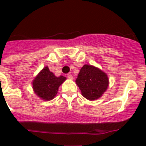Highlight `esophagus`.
I'll return each mask as SVG.
<instances>
[{
  "instance_id": "obj_1",
  "label": "esophagus",
  "mask_w": 146,
  "mask_h": 146,
  "mask_svg": "<svg viewBox=\"0 0 146 146\" xmlns=\"http://www.w3.org/2000/svg\"><path fill=\"white\" fill-rule=\"evenodd\" d=\"M67 78H68V79H72L73 78V75H71L70 73H68V74H67Z\"/></svg>"
}]
</instances>
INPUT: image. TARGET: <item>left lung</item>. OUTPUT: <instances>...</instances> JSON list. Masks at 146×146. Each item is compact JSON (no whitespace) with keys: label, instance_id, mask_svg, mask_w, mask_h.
Here are the masks:
<instances>
[{"label":"left lung","instance_id":"8db88e82","mask_svg":"<svg viewBox=\"0 0 146 146\" xmlns=\"http://www.w3.org/2000/svg\"><path fill=\"white\" fill-rule=\"evenodd\" d=\"M76 82L83 96L89 100L101 97L107 90L109 83L108 76L104 72L88 64L82 67Z\"/></svg>","mask_w":146,"mask_h":146}]
</instances>
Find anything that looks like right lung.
<instances>
[{"instance_id": "right-lung-1", "label": "right lung", "mask_w": 146, "mask_h": 146, "mask_svg": "<svg viewBox=\"0 0 146 146\" xmlns=\"http://www.w3.org/2000/svg\"><path fill=\"white\" fill-rule=\"evenodd\" d=\"M66 79L64 76L56 77L48 67H44L33 82V88L37 96L44 100H51L58 93V88Z\"/></svg>"}]
</instances>
